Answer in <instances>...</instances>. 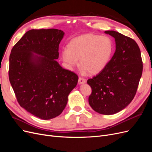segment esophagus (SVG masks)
Instances as JSON below:
<instances>
[{"instance_id": "obj_1", "label": "esophagus", "mask_w": 152, "mask_h": 152, "mask_svg": "<svg viewBox=\"0 0 152 152\" xmlns=\"http://www.w3.org/2000/svg\"><path fill=\"white\" fill-rule=\"evenodd\" d=\"M79 84H84L86 82V80L85 79H84V78L82 77H79Z\"/></svg>"}]
</instances>
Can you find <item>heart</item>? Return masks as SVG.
I'll return each instance as SVG.
<instances>
[{"instance_id": "b5f03b06", "label": "heart", "mask_w": 152, "mask_h": 152, "mask_svg": "<svg viewBox=\"0 0 152 152\" xmlns=\"http://www.w3.org/2000/svg\"><path fill=\"white\" fill-rule=\"evenodd\" d=\"M113 43L107 36L86 34L72 39L69 48H63L62 57L72 68L80 64L84 72L97 74L109 63L113 52Z\"/></svg>"}]
</instances>
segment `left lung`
Returning <instances> with one entry per match:
<instances>
[{"mask_svg": "<svg viewBox=\"0 0 152 152\" xmlns=\"http://www.w3.org/2000/svg\"><path fill=\"white\" fill-rule=\"evenodd\" d=\"M115 40L116 49L108 65L87 80L92 89L89 103L95 112L112 115L134 98L142 72L141 51L136 41L113 30L104 31Z\"/></svg>", "mask_w": 152, "mask_h": 152, "instance_id": "left-lung-1", "label": "left lung"}]
</instances>
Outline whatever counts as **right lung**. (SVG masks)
<instances>
[{
  "instance_id": "1",
  "label": "right lung",
  "mask_w": 152,
  "mask_h": 152,
  "mask_svg": "<svg viewBox=\"0 0 152 152\" xmlns=\"http://www.w3.org/2000/svg\"><path fill=\"white\" fill-rule=\"evenodd\" d=\"M64 34L54 28L30 30L10 54L9 79L18 102L43 120L62 113L79 79L74 72L63 68L56 61Z\"/></svg>"
}]
</instances>
